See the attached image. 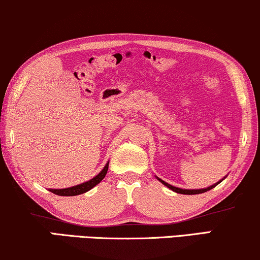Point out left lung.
Segmentation results:
<instances>
[{"label": "left lung", "mask_w": 260, "mask_h": 260, "mask_svg": "<svg viewBox=\"0 0 260 260\" xmlns=\"http://www.w3.org/2000/svg\"><path fill=\"white\" fill-rule=\"evenodd\" d=\"M158 179V177H157ZM159 181H161V182L165 184V186H167L169 188V189H172V190H174V191H176V193H180V194H188V195H191V194H201V193H205V191H207V190H209V189H212V188H214L216 184H219L220 182H221V181H220V182H218L216 184H213V186H211V187H208V188H204V189H181V188H177V187H174V186H172V184H169V183H167V182H165V181L163 180H161V179H158Z\"/></svg>", "instance_id": "1"}]
</instances>
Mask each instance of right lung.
Returning a JSON list of instances; mask_svg holds the SVG:
<instances>
[{
	"instance_id": "1",
	"label": "right lung",
	"mask_w": 260,
	"mask_h": 260,
	"mask_svg": "<svg viewBox=\"0 0 260 260\" xmlns=\"http://www.w3.org/2000/svg\"><path fill=\"white\" fill-rule=\"evenodd\" d=\"M108 169H109V163H106L104 169H103L97 176H94L93 179L87 181V182L80 183V184H78V186L65 188V189H49V191H52V193H54L56 195H60V197H74V195L86 193V191L92 189L94 186H97V184L101 182L103 179H104L106 173H108Z\"/></svg>"
}]
</instances>
